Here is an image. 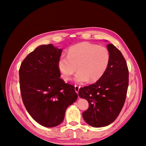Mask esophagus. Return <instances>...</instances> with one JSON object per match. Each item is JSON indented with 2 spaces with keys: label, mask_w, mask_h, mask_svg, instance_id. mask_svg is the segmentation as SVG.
<instances>
[{
  "label": "esophagus",
  "mask_w": 146,
  "mask_h": 146,
  "mask_svg": "<svg viewBox=\"0 0 146 146\" xmlns=\"http://www.w3.org/2000/svg\"><path fill=\"white\" fill-rule=\"evenodd\" d=\"M80 88V86H78V85H75V92L78 94V91H79V89Z\"/></svg>",
  "instance_id": "esophagus-1"
}]
</instances>
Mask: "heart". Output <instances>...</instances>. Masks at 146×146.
Returning a JSON list of instances; mask_svg holds the SVG:
<instances>
[{"mask_svg":"<svg viewBox=\"0 0 146 146\" xmlns=\"http://www.w3.org/2000/svg\"><path fill=\"white\" fill-rule=\"evenodd\" d=\"M110 60L109 50L105 46L88 42L73 45L68 49L67 56H62L58 61L61 77L68 81L76 72L77 83H83L89 80L95 82L100 80L106 72Z\"/></svg>","mask_w":146,"mask_h":146,"instance_id":"b5f03b06","label":"heart"}]
</instances>
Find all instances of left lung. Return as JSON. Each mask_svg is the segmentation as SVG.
<instances>
[{"mask_svg":"<svg viewBox=\"0 0 146 146\" xmlns=\"http://www.w3.org/2000/svg\"><path fill=\"white\" fill-rule=\"evenodd\" d=\"M110 54L108 67L102 78L80 88L78 95L88 102L82 113L85 122L94 127L110 124L119 116L124 105L129 86V70L122 52L112 44L107 45Z\"/></svg>","mask_w":146,"mask_h":146,"instance_id":"1","label":"left lung"}]
</instances>
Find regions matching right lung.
Returning <instances> with one entry per match:
<instances>
[{"instance_id":"add662e5","label":"right lung","mask_w":146,"mask_h":146,"mask_svg":"<svg viewBox=\"0 0 146 146\" xmlns=\"http://www.w3.org/2000/svg\"><path fill=\"white\" fill-rule=\"evenodd\" d=\"M61 51L51 44L40 46L27 56L19 71L24 106L34 120L46 127L60 125L68 107L78 98L75 86L60 78Z\"/></svg>"}]
</instances>
